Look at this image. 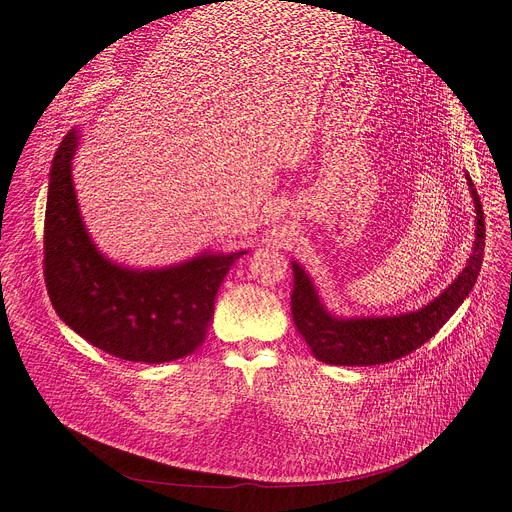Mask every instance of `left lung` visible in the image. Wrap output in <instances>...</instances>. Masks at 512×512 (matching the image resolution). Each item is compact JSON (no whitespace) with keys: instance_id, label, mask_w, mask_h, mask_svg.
Masks as SVG:
<instances>
[{"instance_id":"1","label":"left lung","mask_w":512,"mask_h":512,"mask_svg":"<svg viewBox=\"0 0 512 512\" xmlns=\"http://www.w3.org/2000/svg\"><path fill=\"white\" fill-rule=\"evenodd\" d=\"M471 197L477 211V230L473 255L463 270L442 294L419 311L398 317L340 319L330 315L319 303L309 276L297 263H292L294 288L290 294L292 319L299 334L309 344L311 353L330 365H380L407 357L432 338L459 305L469 297L481 270L483 247H486V220L477 188L467 174Z\"/></svg>"}]
</instances>
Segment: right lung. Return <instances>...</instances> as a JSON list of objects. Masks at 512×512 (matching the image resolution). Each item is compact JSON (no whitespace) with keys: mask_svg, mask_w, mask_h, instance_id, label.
Returning <instances> with one entry per match:
<instances>
[{"mask_svg":"<svg viewBox=\"0 0 512 512\" xmlns=\"http://www.w3.org/2000/svg\"><path fill=\"white\" fill-rule=\"evenodd\" d=\"M76 132L53 157L43 232V274L53 309L103 353L134 363L191 355L205 340L215 294L247 251L201 255L168 270H124L91 242L72 186Z\"/></svg>","mask_w":512,"mask_h":512,"instance_id":"1","label":"right lung"}]
</instances>
